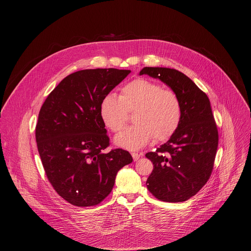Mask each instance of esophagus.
I'll return each mask as SVG.
<instances>
[{"label":"esophagus","instance_id":"esophagus-1","mask_svg":"<svg viewBox=\"0 0 251 251\" xmlns=\"http://www.w3.org/2000/svg\"><path fill=\"white\" fill-rule=\"evenodd\" d=\"M132 157L134 161H138L140 159V157H142V154H138V153H132Z\"/></svg>","mask_w":251,"mask_h":251}]
</instances>
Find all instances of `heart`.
<instances>
[{"label": "heart", "mask_w": 251, "mask_h": 251, "mask_svg": "<svg viewBox=\"0 0 251 251\" xmlns=\"http://www.w3.org/2000/svg\"><path fill=\"white\" fill-rule=\"evenodd\" d=\"M135 125L114 138V143L123 149L136 151L145 147L154 137L157 141L170 138L180 125L182 104L171 89L153 80L137 78L125 84L120 96L114 92L105 94L99 103V115L107 128L119 132L132 112Z\"/></svg>", "instance_id": "b5f03b06"}]
</instances>
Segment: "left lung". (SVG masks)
<instances>
[{"label": "left lung", "mask_w": 251, "mask_h": 251, "mask_svg": "<svg viewBox=\"0 0 251 251\" xmlns=\"http://www.w3.org/2000/svg\"><path fill=\"white\" fill-rule=\"evenodd\" d=\"M160 79L180 98L182 118L176 132L146 157L154 169L147 188L163 201L180 202L195 196L210 176L219 145V133L210 102L184 74L167 67H144L140 75Z\"/></svg>", "instance_id": "8db88e82"}]
</instances>
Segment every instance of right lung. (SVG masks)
<instances>
[{"label":"right lung","instance_id":"add662e5","mask_svg":"<svg viewBox=\"0 0 251 251\" xmlns=\"http://www.w3.org/2000/svg\"><path fill=\"white\" fill-rule=\"evenodd\" d=\"M131 70L95 68L63 78L43 104L35 140L44 169L56 193L76 206L96 205L108 196L120 169L132 163L128 151L109 146L99 115L102 97Z\"/></svg>","mask_w":251,"mask_h":251}]
</instances>
